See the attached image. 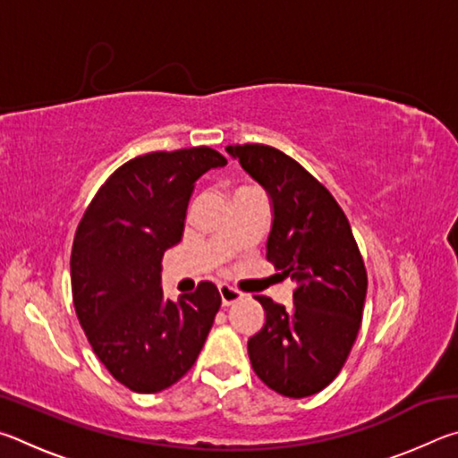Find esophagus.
Wrapping results in <instances>:
<instances>
[{"label":"esophagus","mask_w":458,"mask_h":458,"mask_svg":"<svg viewBox=\"0 0 458 458\" xmlns=\"http://www.w3.org/2000/svg\"><path fill=\"white\" fill-rule=\"evenodd\" d=\"M218 291H220V297H222V305L224 307L234 305V303H238V301H242V297H244L242 293H240L238 289H234V286H230V284H220Z\"/></svg>","instance_id":"1"}]
</instances>
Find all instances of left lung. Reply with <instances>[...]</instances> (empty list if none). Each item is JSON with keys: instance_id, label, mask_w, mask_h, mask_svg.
Wrapping results in <instances>:
<instances>
[{"instance_id": "1", "label": "left lung", "mask_w": 458, "mask_h": 458, "mask_svg": "<svg viewBox=\"0 0 458 458\" xmlns=\"http://www.w3.org/2000/svg\"><path fill=\"white\" fill-rule=\"evenodd\" d=\"M226 151L267 190V259L297 283L289 307L257 297L267 319L248 339V358L270 390L313 396L337 377L358 337L368 291L360 248L335 198L289 155L259 143Z\"/></svg>"}]
</instances>
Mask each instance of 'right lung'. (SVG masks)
<instances>
[{"label":"right lung","mask_w":458,"mask_h":458,"mask_svg":"<svg viewBox=\"0 0 458 458\" xmlns=\"http://www.w3.org/2000/svg\"><path fill=\"white\" fill-rule=\"evenodd\" d=\"M228 161L210 147L155 151L100 185L76 228L71 278L76 317L111 376L139 394L174 386L196 363L222 305L214 283L164 297L161 259L183 234L208 169Z\"/></svg>","instance_id":"right-lung-1"}]
</instances>
